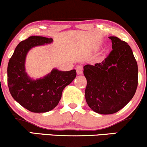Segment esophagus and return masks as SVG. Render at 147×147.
Segmentation results:
<instances>
[{
  "instance_id": "34e87169",
  "label": "esophagus",
  "mask_w": 147,
  "mask_h": 147,
  "mask_svg": "<svg viewBox=\"0 0 147 147\" xmlns=\"http://www.w3.org/2000/svg\"><path fill=\"white\" fill-rule=\"evenodd\" d=\"M76 70H77V75H82L83 74V67L82 65H77L76 68Z\"/></svg>"
}]
</instances>
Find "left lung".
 <instances>
[{
  "mask_svg": "<svg viewBox=\"0 0 147 147\" xmlns=\"http://www.w3.org/2000/svg\"><path fill=\"white\" fill-rule=\"evenodd\" d=\"M109 38L113 50L105 60L84 66L86 100L92 111L103 115L124 108L134 96L138 84V63L131 47L117 37Z\"/></svg>",
  "mask_w": 147,
  "mask_h": 147,
  "instance_id": "obj_1",
  "label": "left lung"
}]
</instances>
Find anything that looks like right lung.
<instances>
[{"label":"right lung","mask_w":147,"mask_h":147,"mask_svg":"<svg viewBox=\"0 0 147 147\" xmlns=\"http://www.w3.org/2000/svg\"><path fill=\"white\" fill-rule=\"evenodd\" d=\"M52 38L30 36L20 42L7 66V84L11 96L18 104L33 113H45L58 105L62 92L75 79V70L60 71L54 68L42 78L34 79L25 72V59L34 47L50 44Z\"/></svg>","instance_id":"obj_1"}]
</instances>
